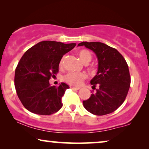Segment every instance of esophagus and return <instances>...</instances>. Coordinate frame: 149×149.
<instances>
[{"label":"esophagus","instance_id":"esophagus-1","mask_svg":"<svg viewBox=\"0 0 149 149\" xmlns=\"http://www.w3.org/2000/svg\"><path fill=\"white\" fill-rule=\"evenodd\" d=\"M70 89H75V90H79V89H80V88H79V87H72V86H71V87H70Z\"/></svg>","mask_w":149,"mask_h":149}]
</instances>
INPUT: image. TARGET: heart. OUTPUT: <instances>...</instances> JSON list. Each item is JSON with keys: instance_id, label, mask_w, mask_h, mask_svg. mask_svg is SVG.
<instances>
[{"instance_id": "obj_1", "label": "heart", "mask_w": 149, "mask_h": 149, "mask_svg": "<svg viewBox=\"0 0 149 149\" xmlns=\"http://www.w3.org/2000/svg\"><path fill=\"white\" fill-rule=\"evenodd\" d=\"M78 55L79 58L85 64H87L89 62H90L91 60V53L87 50H81L78 52ZM64 61V57L61 59L60 62V66H62ZM86 78V74L85 72H68L64 77V81L65 82L68 83L71 85L74 86H79L82 83L83 81Z\"/></svg>"}]
</instances>
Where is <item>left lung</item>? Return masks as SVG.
Returning a JSON list of instances; mask_svg holds the SVG:
<instances>
[{
	"instance_id": "1",
	"label": "left lung",
	"mask_w": 149,
	"mask_h": 149,
	"mask_svg": "<svg viewBox=\"0 0 149 149\" xmlns=\"http://www.w3.org/2000/svg\"><path fill=\"white\" fill-rule=\"evenodd\" d=\"M93 51L98 60V68L90 83L99 88L89 98L83 101V107L95 115H104L116 111L123 103L130 86V74L127 62L115 48L100 42H82Z\"/></svg>"
}]
</instances>
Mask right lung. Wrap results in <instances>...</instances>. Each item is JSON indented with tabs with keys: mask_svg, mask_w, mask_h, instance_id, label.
<instances>
[{
	"mask_svg": "<svg viewBox=\"0 0 149 149\" xmlns=\"http://www.w3.org/2000/svg\"><path fill=\"white\" fill-rule=\"evenodd\" d=\"M75 46L76 43L45 40L23 55L15 69L14 82L17 96L28 111L49 115L62 108V97L69 86L64 83L52 86L49 81L58 72L63 56Z\"/></svg>",
	"mask_w": 149,
	"mask_h": 149,
	"instance_id": "obj_1",
	"label": "right lung"
}]
</instances>
